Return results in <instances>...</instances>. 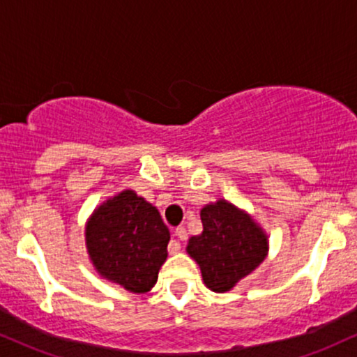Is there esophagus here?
Here are the masks:
<instances>
[{
  "mask_svg": "<svg viewBox=\"0 0 357 357\" xmlns=\"http://www.w3.org/2000/svg\"><path fill=\"white\" fill-rule=\"evenodd\" d=\"M174 236L176 238H178L179 241H184V240H188V231L184 230L183 227H178L174 230ZM179 250V245L176 243V245H173V247H169V253H176Z\"/></svg>",
  "mask_w": 357,
  "mask_h": 357,
  "instance_id": "obj_1",
  "label": "esophagus"
}]
</instances>
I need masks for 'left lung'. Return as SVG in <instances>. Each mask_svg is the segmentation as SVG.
Masks as SVG:
<instances>
[{
	"instance_id": "8db88e82",
	"label": "left lung",
	"mask_w": 357,
	"mask_h": 357,
	"mask_svg": "<svg viewBox=\"0 0 357 357\" xmlns=\"http://www.w3.org/2000/svg\"><path fill=\"white\" fill-rule=\"evenodd\" d=\"M202 221V235L191 236L186 252L202 268L208 289L228 292L265 260L267 235L247 213L225 199L206 204Z\"/></svg>"
}]
</instances>
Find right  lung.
I'll return each instance as SVG.
<instances>
[{
	"mask_svg": "<svg viewBox=\"0 0 357 357\" xmlns=\"http://www.w3.org/2000/svg\"><path fill=\"white\" fill-rule=\"evenodd\" d=\"M169 230L159 211L132 190L102 203L85 227V243L102 277L134 294L158 282L167 258Z\"/></svg>",
	"mask_w": 357,
	"mask_h": 357,
	"instance_id": "1",
	"label": "right lung"
}]
</instances>
